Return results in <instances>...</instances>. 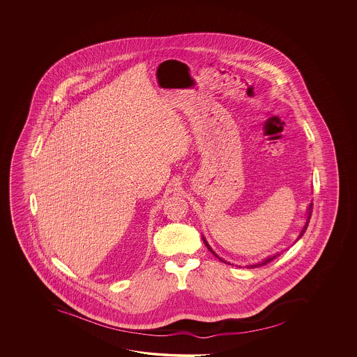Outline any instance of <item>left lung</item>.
I'll return each mask as SVG.
<instances>
[{
  "mask_svg": "<svg viewBox=\"0 0 357 357\" xmlns=\"http://www.w3.org/2000/svg\"><path fill=\"white\" fill-rule=\"evenodd\" d=\"M311 213H312V203H310L309 204V206H307V211H306V222H305V226H303V229H301V232H300V235L297 236L296 241L295 243H297L301 237H303V234H305V231H306V228H307V226H309V222H310L311 218ZM203 241H204L205 246L208 248V250L211 251L212 252L213 255L214 257H217V258L220 259V261H223V263H226V264H231L229 261H226L225 259L220 258V257H218L217 254H215V251L213 250L212 248H211V245L208 243V241L205 240L204 236H203ZM278 255H281L280 252H277V254H274V255H271V257H268V258L263 259L261 261H259V263H255V264H250V266H246V268H258V266H266V264H268V263H271L273 259L277 258Z\"/></svg>",
  "mask_w": 357,
  "mask_h": 357,
  "instance_id": "8db88e82",
  "label": "left lung"
}]
</instances>
